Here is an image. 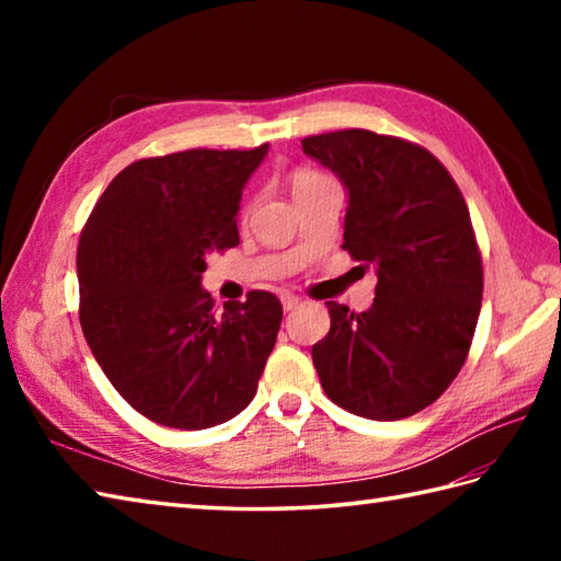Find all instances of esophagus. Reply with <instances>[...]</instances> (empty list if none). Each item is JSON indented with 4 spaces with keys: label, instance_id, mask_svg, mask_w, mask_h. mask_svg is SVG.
Returning <instances> with one entry per match:
<instances>
[{
    "label": "esophagus",
    "instance_id": "obj_1",
    "mask_svg": "<svg viewBox=\"0 0 561 561\" xmlns=\"http://www.w3.org/2000/svg\"><path fill=\"white\" fill-rule=\"evenodd\" d=\"M301 304V299L296 294H282V306H284V311H294L296 306Z\"/></svg>",
    "mask_w": 561,
    "mask_h": 561
}]
</instances>
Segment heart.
Here are the masks:
<instances>
[{"mask_svg":"<svg viewBox=\"0 0 561 561\" xmlns=\"http://www.w3.org/2000/svg\"><path fill=\"white\" fill-rule=\"evenodd\" d=\"M323 181H328V178L320 171L299 169V171H294V175H291V190H294V195H299V193H304V190L313 187V185L323 183Z\"/></svg>","mask_w":561,"mask_h":561,"instance_id":"b5f03b06","label":"heart"}]
</instances>
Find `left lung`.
I'll return each instance as SVG.
<instances>
[{
	"label": "left lung",
	"instance_id": "1",
	"mask_svg": "<svg viewBox=\"0 0 561 561\" xmlns=\"http://www.w3.org/2000/svg\"><path fill=\"white\" fill-rule=\"evenodd\" d=\"M350 190L342 248L378 274L364 313L325 301L313 344L325 396L366 420L396 422L444 396L468 359L482 306V255L446 165L414 141L371 129L301 139Z\"/></svg>",
	"mask_w": 561,
	"mask_h": 561
}]
</instances>
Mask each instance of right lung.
Listing matches in <instances>:
<instances>
[{
	"mask_svg": "<svg viewBox=\"0 0 561 561\" xmlns=\"http://www.w3.org/2000/svg\"><path fill=\"white\" fill-rule=\"evenodd\" d=\"M267 145L187 149L117 173L77 248L83 337L113 388L147 420L197 432L255 398L282 304L250 291L214 311L207 253L238 245L243 185Z\"/></svg>",
	"mask_w": 561,
	"mask_h": 561,
	"instance_id": "obj_1",
	"label": "right lung"
}]
</instances>
